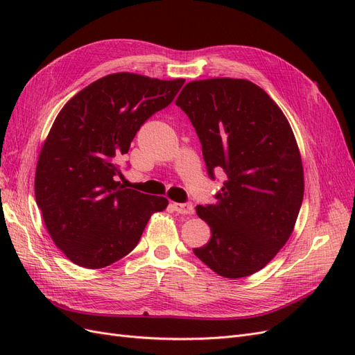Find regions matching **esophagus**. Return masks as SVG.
<instances>
[{"label": "esophagus", "instance_id": "obj_1", "mask_svg": "<svg viewBox=\"0 0 355 355\" xmlns=\"http://www.w3.org/2000/svg\"><path fill=\"white\" fill-rule=\"evenodd\" d=\"M173 207L179 214H185V216H191L196 211L191 202H173Z\"/></svg>", "mask_w": 355, "mask_h": 355}]
</instances>
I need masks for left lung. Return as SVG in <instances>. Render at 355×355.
<instances>
[{
    "label": "left lung",
    "mask_w": 355,
    "mask_h": 355,
    "mask_svg": "<svg viewBox=\"0 0 355 355\" xmlns=\"http://www.w3.org/2000/svg\"><path fill=\"white\" fill-rule=\"evenodd\" d=\"M196 127L209 175L222 168L216 202L197 206L211 231L196 256L225 278L249 277L292 235L304 167L286 115L259 85L239 78L188 83L176 99Z\"/></svg>",
    "instance_id": "obj_1"
}]
</instances>
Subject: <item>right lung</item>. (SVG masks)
I'll return each mask as SVG.
<instances>
[{
  "mask_svg": "<svg viewBox=\"0 0 355 355\" xmlns=\"http://www.w3.org/2000/svg\"><path fill=\"white\" fill-rule=\"evenodd\" d=\"M184 78L116 72L63 106L42 144L35 200L51 240L75 265L108 266L130 253L167 198L124 188L118 159L141 125L166 108Z\"/></svg>",
  "mask_w": 355,
  "mask_h": 355,
  "instance_id": "obj_1",
  "label": "right lung"
}]
</instances>
